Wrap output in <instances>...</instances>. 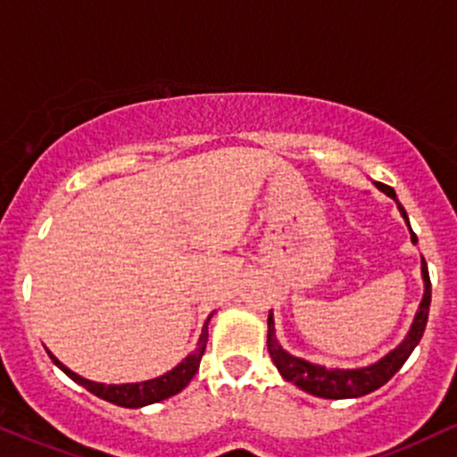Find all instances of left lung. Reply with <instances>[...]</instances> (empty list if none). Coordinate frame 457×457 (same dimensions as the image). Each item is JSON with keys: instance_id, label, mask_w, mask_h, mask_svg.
I'll return each mask as SVG.
<instances>
[{"instance_id": "8db88e82", "label": "left lung", "mask_w": 457, "mask_h": 457, "mask_svg": "<svg viewBox=\"0 0 457 457\" xmlns=\"http://www.w3.org/2000/svg\"><path fill=\"white\" fill-rule=\"evenodd\" d=\"M375 187L395 202V206H398L406 228H409L411 232V243L417 245V236L413 229H411L409 214H406L403 204L398 202V197H395V191L392 187L383 183H375ZM421 278H423V298L420 302V309L415 312L413 323H411V329L406 332V337L403 338V343H400L398 347L383 355L381 360H377L375 364H368L361 368H326L321 364H312L309 360H302V357L291 355L289 351H285L281 347V343H278L277 329H274V317L270 311V315H268V351H270L274 366L278 368V372H281L285 381L294 383V386L300 387L302 392L317 395V398H329V400L360 398V395H366L375 392V389H378L381 386H386L389 378L403 368L404 361L409 360V355L413 353V349L420 345L423 329H426L428 312H430L432 289H430V274H428V266L423 257H421Z\"/></svg>"}]
</instances>
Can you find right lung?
<instances>
[{
    "instance_id": "add662e5",
    "label": "right lung",
    "mask_w": 457,
    "mask_h": 457,
    "mask_svg": "<svg viewBox=\"0 0 457 457\" xmlns=\"http://www.w3.org/2000/svg\"><path fill=\"white\" fill-rule=\"evenodd\" d=\"M214 315V311L208 315L204 321V328H202L200 338H197V347L191 351L189 355L185 357L180 364H176L172 370H168L166 375L148 378V381H140V383H120V386H106V383H97V381H89V378L76 375L74 370H70L68 366L62 364V361L54 357L51 351L46 349L48 357L53 360V364L68 375L71 381L79 383L85 389H89L93 395L97 398L106 400V403H112L117 406H125V409H140V406L153 404V403H162V400L170 398V395H176L179 392L189 386L191 378L195 377L197 368H200V360L204 355L206 343H208V323Z\"/></svg>"
}]
</instances>
